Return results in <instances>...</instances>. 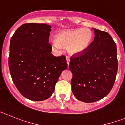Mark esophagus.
<instances>
[{"mask_svg":"<svg viewBox=\"0 0 125 125\" xmlns=\"http://www.w3.org/2000/svg\"><path fill=\"white\" fill-rule=\"evenodd\" d=\"M66 61H67V64H68V66H69V62H70V59H69V57H67V58H66Z\"/></svg>","mask_w":125,"mask_h":125,"instance_id":"obj_1","label":"esophagus"}]
</instances>
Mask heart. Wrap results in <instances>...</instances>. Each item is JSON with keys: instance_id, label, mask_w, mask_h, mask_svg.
Returning a JSON list of instances; mask_svg holds the SVG:
<instances>
[{"instance_id": "b5f03b06", "label": "heart", "mask_w": 125, "mask_h": 125, "mask_svg": "<svg viewBox=\"0 0 125 125\" xmlns=\"http://www.w3.org/2000/svg\"><path fill=\"white\" fill-rule=\"evenodd\" d=\"M93 39V34L88 29L78 28L61 31L56 35V41H52L54 48L59 49L61 45L68 46L71 54H83L89 48Z\"/></svg>"}]
</instances>
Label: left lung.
I'll return each instance as SVG.
<instances>
[{"mask_svg": "<svg viewBox=\"0 0 125 125\" xmlns=\"http://www.w3.org/2000/svg\"><path fill=\"white\" fill-rule=\"evenodd\" d=\"M94 39L89 49L71 57V89L78 100L93 103L108 95L118 71L116 45L106 32L94 29Z\"/></svg>", "mask_w": 125, "mask_h": 125, "instance_id": "1", "label": "left lung"}]
</instances>
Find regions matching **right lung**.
Here are the masks:
<instances>
[{
	"mask_svg": "<svg viewBox=\"0 0 125 125\" xmlns=\"http://www.w3.org/2000/svg\"><path fill=\"white\" fill-rule=\"evenodd\" d=\"M51 28L46 24H24L10 42L9 68L13 82L23 96L33 101L49 98L62 71L68 68L64 56L51 53Z\"/></svg>",
	"mask_w": 125,
	"mask_h": 125,
	"instance_id": "obj_1",
	"label": "right lung"
}]
</instances>
